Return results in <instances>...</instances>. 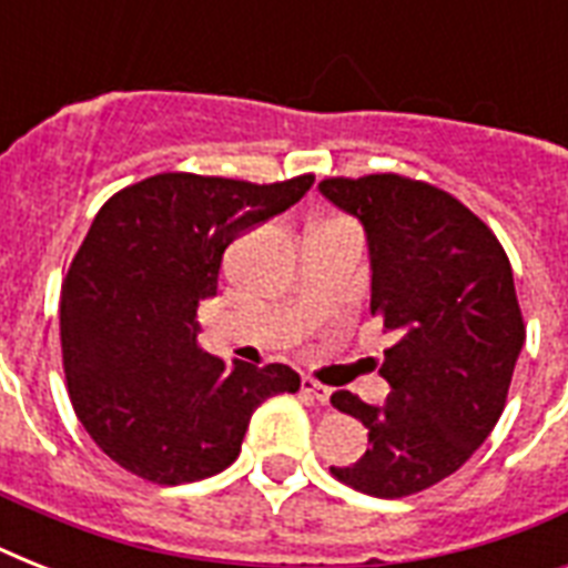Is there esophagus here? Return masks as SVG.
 Segmentation results:
<instances>
[{
	"mask_svg": "<svg viewBox=\"0 0 568 568\" xmlns=\"http://www.w3.org/2000/svg\"><path fill=\"white\" fill-rule=\"evenodd\" d=\"M301 388L312 397V400H318V404H329V395H333V388L324 386V383H318L315 377H303Z\"/></svg>",
	"mask_w": 568,
	"mask_h": 568,
	"instance_id": "34e87169",
	"label": "esophagus"
}]
</instances>
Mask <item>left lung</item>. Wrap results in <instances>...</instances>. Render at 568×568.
Masks as SVG:
<instances>
[{
    "label": "left lung",
    "instance_id": "8db88e82",
    "mask_svg": "<svg viewBox=\"0 0 568 568\" xmlns=\"http://www.w3.org/2000/svg\"><path fill=\"white\" fill-rule=\"evenodd\" d=\"M318 189L363 221L372 315L395 336L379 368L386 404L329 397L368 427L363 457L329 471L374 498L424 493L484 445L507 404L525 345L510 258L471 209L430 182L372 173Z\"/></svg>",
    "mask_w": 568,
    "mask_h": 568
}]
</instances>
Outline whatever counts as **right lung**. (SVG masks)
<instances>
[{
    "label": "right lung",
    "instance_id": "1",
    "mask_svg": "<svg viewBox=\"0 0 568 568\" xmlns=\"http://www.w3.org/2000/svg\"><path fill=\"white\" fill-rule=\"evenodd\" d=\"M312 182L155 173L97 212L61 283V354L79 422L120 468L159 486L217 475L253 409L301 388L288 365L200 351L196 306L217 294L223 250Z\"/></svg>",
    "mask_w": 568,
    "mask_h": 568
}]
</instances>
